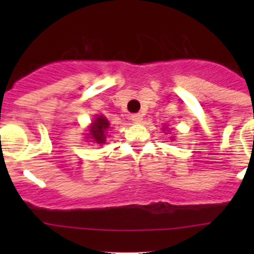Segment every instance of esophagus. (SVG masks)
Masks as SVG:
<instances>
[{
    "instance_id": "obj_1",
    "label": "esophagus",
    "mask_w": 254,
    "mask_h": 254,
    "mask_svg": "<svg viewBox=\"0 0 254 254\" xmlns=\"http://www.w3.org/2000/svg\"><path fill=\"white\" fill-rule=\"evenodd\" d=\"M130 119L134 123H141L142 122V115L140 113H136V114H131Z\"/></svg>"
}]
</instances>
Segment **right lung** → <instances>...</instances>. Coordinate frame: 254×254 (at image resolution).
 Here are the masks:
<instances>
[{"label": "right lung", "instance_id": "right-lung-1", "mask_svg": "<svg viewBox=\"0 0 254 254\" xmlns=\"http://www.w3.org/2000/svg\"><path fill=\"white\" fill-rule=\"evenodd\" d=\"M109 122L106 117L103 115H97L94 118L93 123L91 124L88 130V137L86 139H89L92 142L97 143V145H103L107 141V132H108L109 129Z\"/></svg>", "mask_w": 254, "mask_h": 254}]
</instances>
